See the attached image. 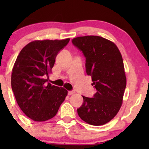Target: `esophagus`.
Here are the masks:
<instances>
[{"mask_svg":"<svg viewBox=\"0 0 149 149\" xmlns=\"http://www.w3.org/2000/svg\"><path fill=\"white\" fill-rule=\"evenodd\" d=\"M74 93H75L74 91H68V95H71V94H73Z\"/></svg>","mask_w":149,"mask_h":149,"instance_id":"34e87169","label":"esophagus"}]
</instances>
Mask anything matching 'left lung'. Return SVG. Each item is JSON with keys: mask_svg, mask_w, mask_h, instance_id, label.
I'll return each instance as SVG.
<instances>
[{"mask_svg": "<svg viewBox=\"0 0 149 149\" xmlns=\"http://www.w3.org/2000/svg\"><path fill=\"white\" fill-rule=\"evenodd\" d=\"M86 58V72L91 76L97 92L93 97L82 96L77 109L81 119L92 125L109 122L120 109L126 87L122 55L118 47L99 36L79 37L72 40Z\"/></svg>", "mask_w": 149, "mask_h": 149, "instance_id": "8db88e82", "label": "left lung"}]
</instances>
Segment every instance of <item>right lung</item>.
I'll use <instances>...</instances> for the list:
<instances>
[{
	"mask_svg": "<svg viewBox=\"0 0 149 149\" xmlns=\"http://www.w3.org/2000/svg\"><path fill=\"white\" fill-rule=\"evenodd\" d=\"M69 41L70 39L31 42L16 58L12 70V91L22 112L33 120L46 121L55 117L67 96V90L47 84L45 78Z\"/></svg>",
	"mask_w": 149,
	"mask_h": 149,
	"instance_id": "right-lung-1",
	"label": "right lung"
}]
</instances>
